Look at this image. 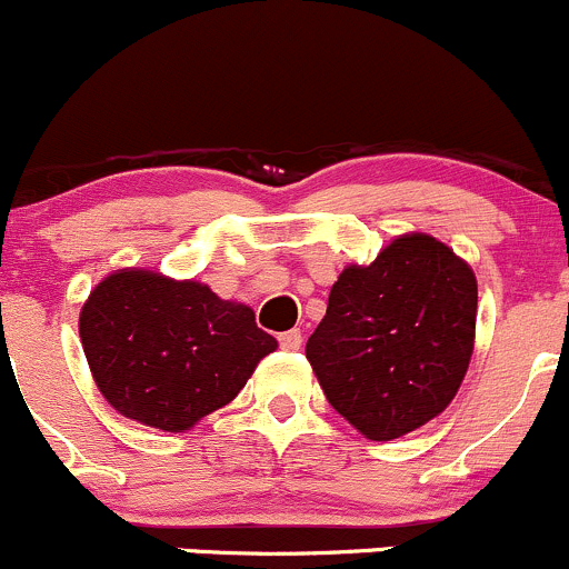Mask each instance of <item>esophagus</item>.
Wrapping results in <instances>:
<instances>
[{"label":"esophagus","instance_id":"1","mask_svg":"<svg viewBox=\"0 0 569 569\" xmlns=\"http://www.w3.org/2000/svg\"><path fill=\"white\" fill-rule=\"evenodd\" d=\"M301 342H303V337H301V331H298V328H290V331L279 333V345H282L284 350H298V348H301Z\"/></svg>","mask_w":569,"mask_h":569}]
</instances>
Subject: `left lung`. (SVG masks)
<instances>
[{
	"mask_svg": "<svg viewBox=\"0 0 569 569\" xmlns=\"http://www.w3.org/2000/svg\"><path fill=\"white\" fill-rule=\"evenodd\" d=\"M477 337V277L427 232L348 266L307 342L326 400L370 441L419 430L458 395Z\"/></svg>",
	"mask_w": 569,
	"mask_h": 569,
	"instance_id": "8db88e82",
	"label": "left lung"
}]
</instances>
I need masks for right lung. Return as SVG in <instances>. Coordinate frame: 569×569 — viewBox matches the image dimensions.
I'll list each match as a JSON object with an SVG mask.
<instances>
[{"mask_svg": "<svg viewBox=\"0 0 569 569\" xmlns=\"http://www.w3.org/2000/svg\"><path fill=\"white\" fill-rule=\"evenodd\" d=\"M79 337L103 400L163 432L191 430L236 400L279 348L251 307L150 268H120L92 287Z\"/></svg>", "mask_w": 569, "mask_h": 569, "instance_id": "right-lung-1", "label": "right lung"}]
</instances>
